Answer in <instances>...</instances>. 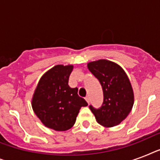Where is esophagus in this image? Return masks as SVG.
<instances>
[{"mask_svg":"<svg viewBox=\"0 0 160 160\" xmlns=\"http://www.w3.org/2000/svg\"><path fill=\"white\" fill-rule=\"evenodd\" d=\"M85 100L87 101L88 104H89V103H90V96H89V95H87V96H86V97H85Z\"/></svg>","mask_w":160,"mask_h":160,"instance_id":"obj_1","label":"esophagus"}]
</instances>
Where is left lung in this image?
Returning a JSON list of instances; mask_svg holds the SVG:
<instances>
[{
	"label": "left lung",
	"mask_w": 160,
	"mask_h": 160,
	"mask_svg": "<svg viewBox=\"0 0 160 160\" xmlns=\"http://www.w3.org/2000/svg\"><path fill=\"white\" fill-rule=\"evenodd\" d=\"M88 69L102 86V105L96 109L90 105L97 122L105 127H113L124 120L134 105L131 84L119 65L106 60L88 63Z\"/></svg>",
	"instance_id": "obj_1"
}]
</instances>
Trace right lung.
Here are the masks:
<instances>
[{
  "label": "right lung",
  "instance_id": "right-lung-1",
  "mask_svg": "<svg viewBox=\"0 0 160 160\" xmlns=\"http://www.w3.org/2000/svg\"><path fill=\"white\" fill-rule=\"evenodd\" d=\"M73 65H58L51 68L39 81L32 99L36 116L46 127L56 131L70 129L81 107L87 106L78 95V88L68 85Z\"/></svg>",
  "mask_w": 160,
  "mask_h": 160
}]
</instances>
